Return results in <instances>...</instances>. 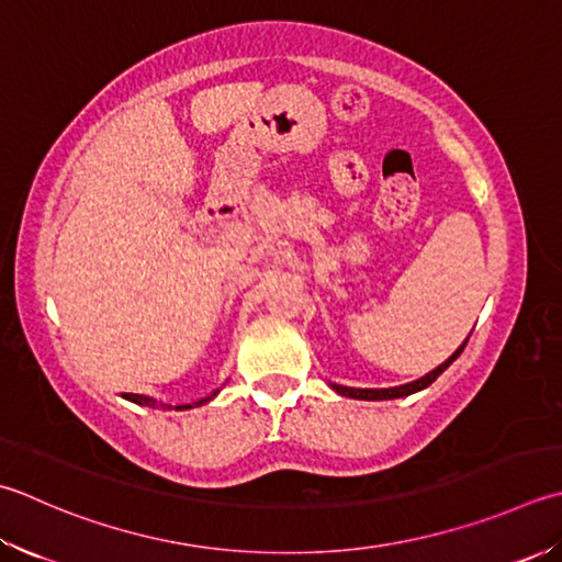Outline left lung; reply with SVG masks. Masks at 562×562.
Segmentation results:
<instances>
[{"mask_svg":"<svg viewBox=\"0 0 562 562\" xmlns=\"http://www.w3.org/2000/svg\"><path fill=\"white\" fill-rule=\"evenodd\" d=\"M468 338H470V336H468ZM468 338H465V344H468ZM465 344L460 346V348L456 350V353L450 356L446 362H441V366H438L436 370L428 372V375H424V378H419V380H414V382L400 384V387H387V390H360V387H344V384H331V387H334L338 394H344V397H350V400H368V402H378V400H400V397H409V394H414V392H419V390L428 387V384H431L438 375H441V372L450 366V362H453L460 353H463Z\"/></svg>","mask_w":562,"mask_h":562,"instance_id":"8db88e82","label":"left lung"}]
</instances>
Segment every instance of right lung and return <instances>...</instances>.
<instances>
[{
    "label": "right lung",
    "mask_w": 562,
    "mask_h": 562,
    "mask_svg": "<svg viewBox=\"0 0 562 562\" xmlns=\"http://www.w3.org/2000/svg\"><path fill=\"white\" fill-rule=\"evenodd\" d=\"M218 394V390L216 392H212L209 394V397H204V400H200V402H194V404H182V406H175V409H192V406H202V404H206L209 400H214ZM124 397L128 400V402H134V404H140V406H153V409H172L170 404H162V402H156L153 397H143V394H124Z\"/></svg>",
    "instance_id": "obj_1"
}]
</instances>
